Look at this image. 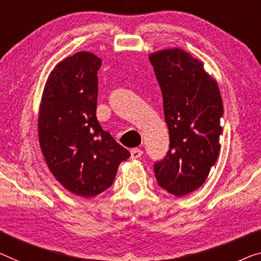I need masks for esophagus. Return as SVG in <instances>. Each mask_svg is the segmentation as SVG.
<instances>
[{"label":"esophagus","mask_w":261,"mask_h":261,"mask_svg":"<svg viewBox=\"0 0 261 261\" xmlns=\"http://www.w3.org/2000/svg\"><path fill=\"white\" fill-rule=\"evenodd\" d=\"M143 151L141 149H139V148H134V149L130 150V158L135 160V159H139L140 156L142 155Z\"/></svg>","instance_id":"34e87169"}]
</instances>
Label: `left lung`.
Segmentation results:
<instances>
[{
    "instance_id": "left-lung-1",
    "label": "left lung",
    "mask_w": 261,
    "mask_h": 261,
    "mask_svg": "<svg viewBox=\"0 0 261 261\" xmlns=\"http://www.w3.org/2000/svg\"><path fill=\"white\" fill-rule=\"evenodd\" d=\"M161 87L169 150L154 164L159 186L182 197L205 182L217 161L223 101L203 63L177 47L149 55Z\"/></svg>"
}]
</instances>
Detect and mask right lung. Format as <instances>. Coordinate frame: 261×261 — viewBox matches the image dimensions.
I'll use <instances>...</instances> for the list:
<instances>
[{
  "mask_svg": "<svg viewBox=\"0 0 261 261\" xmlns=\"http://www.w3.org/2000/svg\"><path fill=\"white\" fill-rule=\"evenodd\" d=\"M101 59L80 51L51 71L38 117L42 153L56 179L73 195L94 197L108 189L130 153L97 119Z\"/></svg>",
  "mask_w": 261,
  "mask_h": 261,
  "instance_id": "add662e5",
  "label": "right lung"
}]
</instances>
